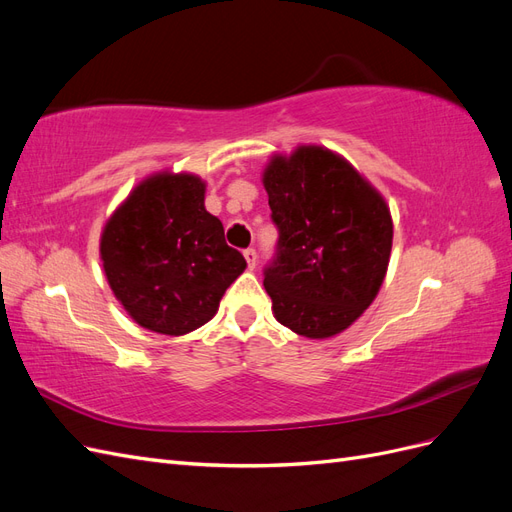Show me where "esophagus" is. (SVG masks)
<instances>
[{"label":"esophagus","instance_id":"obj_1","mask_svg":"<svg viewBox=\"0 0 512 512\" xmlns=\"http://www.w3.org/2000/svg\"><path fill=\"white\" fill-rule=\"evenodd\" d=\"M243 256H245V262H247V267H250V269H256V262H258V254H256V250H254V247H247V250L243 252Z\"/></svg>","mask_w":512,"mask_h":512}]
</instances>
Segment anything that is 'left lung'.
<instances>
[{
    "label": "left lung",
    "instance_id": "8db88e82",
    "mask_svg": "<svg viewBox=\"0 0 512 512\" xmlns=\"http://www.w3.org/2000/svg\"><path fill=\"white\" fill-rule=\"evenodd\" d=\"M262 183L280 230L265 269L277 322L309 339L346 331L389 267L393 220L384 198L350 162L316 145L273 156Z\"/></svg>",
    "mask_w": 512,
    "mask_h": 512
}]
</instances>
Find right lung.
<instances>
[{"mask_svg":"<svg viewBox=\"0 0 512 512\" xmlns=\"http://www.w3.org/2000/svg\"><path fill=\"white\" fill-rule=\"evenodd\" d=\"M100 258L130 318L162 335L203 327L247 267L205 209V181L190 173L138 183L108 218Z\"/></svg>","mask_w":512,"mask_h":512,"instance_id":"add662e5","label":"right lung"}]
</instances>
